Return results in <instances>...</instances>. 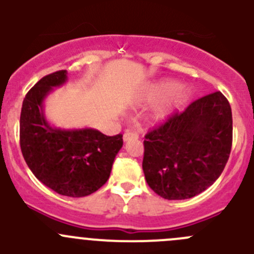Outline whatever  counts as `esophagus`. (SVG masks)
Here are the masks:
<instances>
[{
    "label": "esophagus",
    "mask_w": 254,
    "mask_h": 254,
    "mask_svg": "<svg viewBox=\"0 0 254 254\" xmlns=\"http://www.w3.org/2000/svg\"><path fill=\"white\" fill-rule=\"evenodd\" d=\"M139 139V134L135 131H127L123 135V140L124 141H130V140H137Z\"/></svg>",
    "instance_id": "obj_1"
}]
</instances>
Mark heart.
Wrapping results in <instances>:
<instances>
[{
  "label": "heart",
  "instance_id": "heart-1",
  "mask_svg": "<svg viewBox=\"0 0 254 254\" xmlns=\"http://www.w3.org/2000/svg\"><path fill=\"white\" fill-rule=\"evenodd\" d=\"M167 93L166 95L165 93ZM166 96H165L164 94ZM163 98L158 102L153 108L151 114V120L153 123H160L167 118L176 107L184 103L189 98V89L182 84H173L170 81H162L160 83L152 84L146 91L143 99L145 101H155V99L162 97Z\"/></svg>",
  "mask_w": 254,
  "mask_h": 254
}]
</instances>
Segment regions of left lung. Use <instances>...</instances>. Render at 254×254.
Masks as SVG:
<instances>
[{"label":"left lung","mask_w":254,"mask_h":254,"mask_svg":"<svg viewBox=\"0 0 254 254\" xmlns=\"http://www.w3.org/2000/svg\"><path fill=\"white\" fill-rule=\"evenodd\" d=\"M232 146V112L221 92L196 99L145 135L142 170L162 198L182 200L209 188Z\"/></svg>","instance_id":"8db88e82"}]
</instances>
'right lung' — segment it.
<instances>
[{
  "instance_id": "obj_1",
  "label": "right lung",
  "mask_w": 254,
  "mask_h": 254,
  "mask_svg": "<svg viewBox=\"0 0 254 254\" xmlns=\"http://www.w3.org/2000/svg\"><path fill=\"white\" fill-rule=\"evenodd\" d=\"M66 73L60 70L44 76L25 94L19 142L28 167L43 184L61 195L81 198L108 181L123 135L107 136L96 129L65 130L49 124L43 102L53 87L65 83Z\"/></svg>"
}]
</instances>
